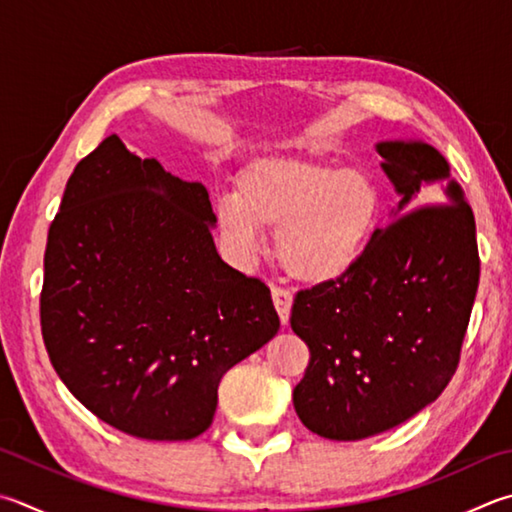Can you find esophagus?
Here are the masks:
<instances>
[{
  "instance_id": "34e87169",
  "label": "esophagus",
  "mask_w": 512,
  "mask_h": 512,
  "mask_svg": "<svg viewBox=\"0 0 512 512\" xmlns=\"http://www.w3.org/2000/svg\"><path fill=\"white\" fill-rule=\"evenodd\" d=\"M273 304L277 313H280V320L282 324H288V320H291V306H293V295L284 291V288H277L273 286Z\"/></svg>"
}]
</instances>
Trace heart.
Instances as JSON below:
<instances>
[{
  "instance_id": "obj_1",
  "label": "heart",
  "mask_w": 512,
  "mask_h": 512,
  "mask_svg": "<svg viewBox=\"0 0 512 512\" xmlns=\"http://www.w3.org/2000/svg\"><path fill=\"white\" fill-rule=\"evenodd\" d=\"M380 217L383 190L369 172L297 156H262L237 176V194L215 199L217 226L237 262H250L264 248L262 228H271L284 271L311 286L349 275Z\"/></svg>"
}]
</instances>
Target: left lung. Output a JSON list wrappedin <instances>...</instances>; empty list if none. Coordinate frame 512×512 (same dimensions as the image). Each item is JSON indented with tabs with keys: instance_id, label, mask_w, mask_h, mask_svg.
<instances>
[{
	"instance_id": "1",
	"label": "left lung",
	"mask_w": 512,
	"mask_h": 512,
	"mask_svg": "<svg viewBox=\"0 0 512 512\" xmlns=\"http://www.w3.org/2000/svg\"><path fill=\"white\" fill-rule=\"evenodd\" d=\"M398 194L389 226L338 282L297 293L291 327L311 349L293 405L311 432L360 441L410 421L457 369L479 286L475 217L430 143H376Z\"/></svg>"
}]
</instances>
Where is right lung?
<instances>
[{
    "mask_svg": "<svg viewBox=\"0 0 512 512\" xmlns=\"http://www.w3.org/2000/svg\"><path fill=\"white\" fill-rule=\"evenodd\" d=\"M208 190L107 136L69 176L40 300L51 365L116 430L188 441L230 367L280 331L264 282L219 257Z\"/></svg>",
    "mask_w": 512,
    "mask_h": 512,
    "instance_id": "1",
    "label": "right lung"
}]
</instances>
